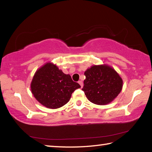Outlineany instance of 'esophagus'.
I'll use <instances>...</instances> for the list:
<instances>
[{"instance_id":"1","label":"esophagus","mask_w":152,"mask_h":152,"mask_svg":"<svg viewBox=\"0 0 152 152\" xmlns=\"http://www.w3.org/2000/svg\"><path fill=\"white\" fill-rule=\"evenodd\" d=\"M78 83L80 84V85L81 86V87H83V82H82V80H80V81H78Z\"/></svg>"}]
</instances>
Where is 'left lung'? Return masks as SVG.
Returning a JSON list of instances; mask_svg holds the SVG:
<instances>
[{
  "label": "left lung",
  "mask_w": 152,
  "mask_h": 152,
  "mask_svg": "<svg viewBox=\"0 0 152 152\" xmlns=\"http://www.w3.org/2000/svg\"><path fill=\"white\" fill-rule=\"evenodd\" d=\"M86 79L82 90L92 103L105 105L121 91L123 80L116 71L106 64L94 65L84 72Z\"/></svg>",
  "instance_id": "left-lung-1"
}]
</instances>
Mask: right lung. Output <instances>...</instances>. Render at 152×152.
Instances as JSON below:
<instances>
[{
    "label": "right lung",
    "mask_w": 152,
    "mask_h": 152,
    "mask_svg": "<svg viewBox=\"0 0 152 152\" xmlns=\"http://www.w3.org/2000/svg\"><path fill=\"white\" fill-rule=\"evenodd\" d=\"M80 87L72 80L70 74H65L50 62L36 71L31 83V90L36 100L45 107L53 109L66 104L72 92Z\"/></svg>",
    "instance_id": "add662e5"
}]
</instances>
